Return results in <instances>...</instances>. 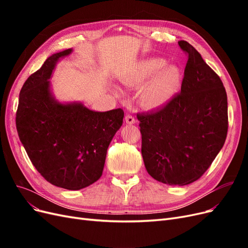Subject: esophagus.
Segmentation results:
<instances>
[{"label": "esophagus", "mask_w": 248, "mask_h": 248, "mask_svg": "<svg viewBox=\"0 0 248 248\" xmlns=\"http://www.w3.org/2000/svg\"><path fill=\"white\" fill-rule=\"evenodd\" d=\"M125 121H126L127 124H134V123H136V119H134L133 116L127 114L125 116Z\"/></svg>", "instance_id": "obj_1"}]
</instances>
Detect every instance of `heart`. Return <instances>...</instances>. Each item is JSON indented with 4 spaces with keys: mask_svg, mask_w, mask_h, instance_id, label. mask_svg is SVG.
Returning <instances> with one entry per match:
<instances>
[{
    "mask_svg": "<svg viewBox=\"0 0 248 248\" xmlns=\"http://www.w3.org/2000/svg\"><path fill=\"white\" fill-rule=\"evenodd\" d=\"M166 65L167 61L161 58L145 60L126 78L128 84L140 86L155 77L141 94L142 103L149 108L163 107L171 100L181 86V71L177 66L164 67Z\"/></svg>",
    "mask_w": 248,
    "mask_h": 248,
    "instance_id": "obj_1",
    "label": "heart"
}]
</instances>
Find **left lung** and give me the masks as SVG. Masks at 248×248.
Instances as JSON below:
<instances>
[{"label": "left lung", "mask_w": 248, "mask_h": 248, "mask_svg": "<svg viewBox=\"0 0 248 248\" xmlns=\"http://www.w3.org/2000/svg\"><path fill=\"white\" fill-rule=\"evenodd\" d=\"M181 92L158 109L138 115L148 174L183 186L200 179L219 153L228 133V97L220 78L187 41Z\"/></svg>", "instance_id": "8db88e82"}]
</instances>
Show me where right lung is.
Wrapping results in <instances>:
<instances>
[{
	"mask_svg": "<svg viewBox=\"0 0 248 248\" xmlns=\"http://www.w3.org/2000/svg\"><path fill=\"white\" fill-rule=\"evenodd\" d=\"M66 49L50 56L25 81L19 94L16 129L30 160L50 184L78 190L98 180L108 148L122 126V108L94 111L81 103H60L48 80Z\"/></svg>",
	"mask_w": 248,
	"mask_h": 248,
	"instance_id": "1",
	"label": "right lung"
}]
</instances>
